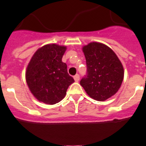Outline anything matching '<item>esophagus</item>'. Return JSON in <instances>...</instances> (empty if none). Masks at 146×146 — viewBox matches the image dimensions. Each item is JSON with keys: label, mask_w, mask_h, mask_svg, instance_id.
Here are the masks:
<instances>
[{"label": "esophagus", "mask_w": 146, "mask_h": 146, "mask_svg": "<svg viewBox=\"0 0 146 146\" xmlns=\"http://www.w3.org/2000/svg\"><path fill=\"white\" fill-rule=\"evenodd\" d=\"M74 79L76 82L79 81V80H80V75H79L78 74H75V75L74 76Z\"/></svg>", "instance_id": "obj_1"}]
</instances>
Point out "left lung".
I'll return each instance as SVG.
<instances>
[{
	"mask_svg": "<svg viewBox=\"0 0 146 146\" xmlns=\"http://www.w3.org/2000/svg\"><path fill=\"white\" fill-rule=\"evenodd\" d=\"M83 51L87 70L80 85L88 96L104 102L115 95L121 86L123 66L113 50L102 43H90L83 47Z\"/></svg>",
	"mask_w": 146,
	"mask_h": 146,
	"instance_id": "obj_1",
	"label": "left lung"
}]
</instances>
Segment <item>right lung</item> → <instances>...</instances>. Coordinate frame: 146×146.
<instances>
[{"label": "right lung", "mask_w": 146, "mask_h": 146, "mask_svg": "<svg viewBox=\"0 0 146 146\" xmlns=\"http://www.w3.org/2000/svg\"><path fill=\"white\" fill-rule=\"evenodd\" d=\"M66 47L44 45L35 52L27 66L26 81L35 98L47 104H55L64 98L74 80L62 62Z\"/></svg>", "instance_id": "obj_1"}]
</instances>
